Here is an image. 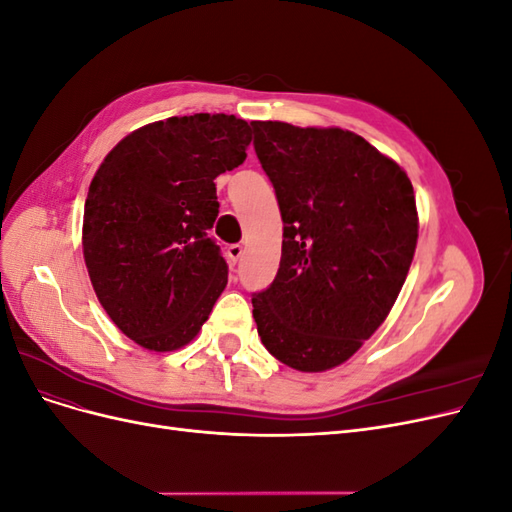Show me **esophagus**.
I'll use <instances>...</instances> for the list:
<instances>
[{
  "label": "esophagus",
  "mask_w": 512,
  "mask_h": 512,
  "mask_svg": "<svg viewBox=\"0 0 512 512\" xmlns=\"http://www.w3.org/2000/svg\"><path fill=\"white\" fill-rule=\"evenodd\" d=\"M241 256H243V245L235 243V245H228L226 247V258H228L230 265H237V262L241 260Z\"/></svg>",
  "instance_id": "34e87169"
}]
</instances>
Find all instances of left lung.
<instances>
[{"label":"left lung","instance_id":"left-lung-1","mask_svg":"<svg viewBox=\"0 0 512 512\" xmlns=\"http://www.w3.org/2000/svg\"><path fill=\"white\" fill-rule=\"evenodd\" d=\"M282 211V260L252 297L265 348L299 371L348 361L389 316L410 271L418 215L406 170L342 128L252 121Z\"/></svg>","mask_w":512,"mask_h":512}]
</instances>
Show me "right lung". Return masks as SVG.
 <instances>
[{
  "label": "right lung",
  "mask_w": 512,
  "mask_h": 512,
  "mask_svg": "<svg viewBox=\"0 0 512 512\" xmlns=\"http://www.w3.org/2000/svg\"><path fill=\"white\" fill-rule=\"evenodd\" d=\"M250 123L196 113L147 123L119 141L91 179L83 256L91 286L123 335L153 352L190 344L228 282L209 237L213 179L237 168Z\"/></svg>",
  "instance_id": "1"
}]
</instances>
